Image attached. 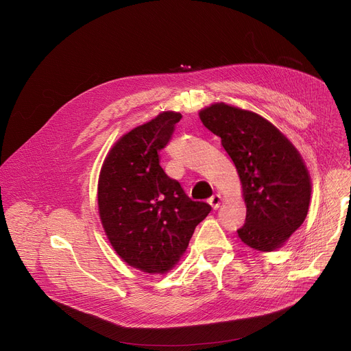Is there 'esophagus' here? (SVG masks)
<instances>
[{
	"instance_id": "esophagus-1",
	"label": "esophagus",
	"mask_w": 351,
	"mask_h": 351,
	"mask_svg": "<svg viewBox=\"0 0 351 351\" xmlns=\"http://www.w3.org/2000/svg\"><path fill=\"white\" fill-rule=\"evenodd\" d=\"M208 202H209V205L216 210L220 206V202H222V197H220L219 195H213Z\"/></svg>"
}]
</instances>
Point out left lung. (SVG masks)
<instances>
[{"label":"left lung","mask_w":351,"mask_h":351,"mask_svg":"<svg viewBox=\"0 0 351 351\" xmlns=\"http://www.w3.org/2000/svg\"><path fill=\"white\" fill-rule=\"evenodd\" d=\"M199 118L222 141L241 178L246 204L241 241L261 252L282 247L308 212L311 182L302 155L252 110L217 102L202 109Z\"/></svg>","instance_id":"left-lung-1"}]
</instances>
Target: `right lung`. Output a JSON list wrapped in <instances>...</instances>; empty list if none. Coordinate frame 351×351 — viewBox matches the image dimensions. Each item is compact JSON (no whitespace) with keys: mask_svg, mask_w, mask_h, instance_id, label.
<instances>
[{"mask_svg":"<svg viewBox=\"0 0 351 351\" xmlns=\"http://www.w3.org/2000/svg\"><path fill=\"white\" fill-rule=\"evenodd\" d=\"M182 115L165 110L110 147L98 180V210L121 259L145 273H166L186 252L195 228L212 208L193 202L159 165Z\"/></svg>","mask_w":351,"mask_h":351,"instance_id":"obj_1","label":"right lung"}]
</instances>
